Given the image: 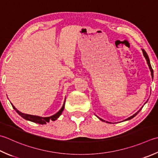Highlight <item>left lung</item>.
<instances>
[{"label": "left lung", "instance_id": "left-lung-1", "mask_svg": "<svg viewBox=\"0 0 158 158\" xmlns=\"http://www.w3.org/2000/svg\"><path fill=\"white\" fill-rule=\"evenodd\" d=\"M142 51H143V55H144V57H145V59H146L147 60V64H148V66H149V69H150V70H151V76H152V77H153V69H152V67H151V64H150V61H149V56H148V55H147V53L146 52V51H145L144 49H142ZM147 103V102H146ZM142 107V108H143ZM142 108L141 109L138 111V112H136L135 113V114H134V115L133 116H130L129 117V118H127L126 120H130V119H131V118H134V117H135V116L137 115V114L139 113V112H140V111L142 110ZM101 120H102V121H103V122H105V120H103V119H101V118H99Z\"/></svg>", "mask_w": 158, "mask_h": 158}]
</instances>
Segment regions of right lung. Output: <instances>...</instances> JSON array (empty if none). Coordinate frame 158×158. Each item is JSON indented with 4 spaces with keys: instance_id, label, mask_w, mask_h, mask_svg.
I'll return each instance as SVG.
<instances>
[{
    "instance_id": "add662e5",
    "label": "right lung",
    "mask_w": 158,
    "mask_h": 158,
    "mask_svg": "<svg viewBox=\"0 0 158 158\" xmlns=\"http://www.w3.org/2000/svg\"><path fill=\"white\" fill-rule=\"evenodd\" d=\"M66 101V100H65ZM12 105V104H11ZM64 106H65V101L64 103V105L61 108L60 110L58 112H57L54 115H52L50 117H41V116H33V115H30V114H24V113H22L20 112H19L16 108H15L13 105H12V107H14V109L15 110V112H16L20 116L23 117V118L26 119L27 120H29V121H31L33 123H38V124H41V125H44V124H46V123H48L49 120H57L60 116L62 113L63 110L64 109Z\"/></svg>"
}]
</instances>
